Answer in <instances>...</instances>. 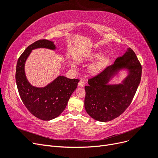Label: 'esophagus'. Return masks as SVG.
<instances>
[{
    "instance_id": "34e87169",
    "label": "esophagus",
    "mask_w": 158,
    "mask_h": 158,
    "mask_svg": "<svg viewBox=\"0 0 158 158\" xmlns=\"http://www.w3.org/2000/svg\"><path fill=\"white\" fill-rule=\"evenodd\" d=\"M78 85L80 87H84L85 85V83L83 82V81L81 80V81H80L79 83H78Z\"/></svg>"
}]
</instances>
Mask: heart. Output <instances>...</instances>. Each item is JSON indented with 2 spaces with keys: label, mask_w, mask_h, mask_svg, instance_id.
<instances>
[{
  "label": "heart",
  "mask_w": 158,
  "mask_h": 158,
  "mask_svg": "<svg viewBox=\"0 0 158 158\" xmlns=\"http://www.w3.org/2000/svg\"><path fill=\"white\" fill-rule=\"evenodd\" d=\"M103 52L102 51H95L89 54L86 58H85V60L92 61L94 60H97L99 59L100 57L101 58L99 59L97 62H95L89 67V71L92 73H97L98 72L101 70L105 65L106 64L108 61V57L107 56H103Z\"/></svg>",
  "instance_id": "heart-1"
}]
</instances>
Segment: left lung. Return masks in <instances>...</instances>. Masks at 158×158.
Returning <instances> with one entry per match:
<instances>
[{"instance_id": "left-lung-1", "label": "left lung", "mask_w": 158, "mask_h": 158, "mask_svg": "<svg viewBox=\"0 0 158 158\" xmlns=\"http://www.w3.org/2000/svg\"><path fill=\"white\" fill-rule=\"evenodd\" d=\"M124 71L127 75L120 83H109L114 78H120ZM141 76L140 62L135 52L128 48L113 64L88 80L84 99L87 113L100 122L110 121L121 115L131 103Z\"/></svg>"}]
</instances>
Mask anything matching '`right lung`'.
Segmentation results:
<instances>
[{
  "instance_id": "1",
  "label": "right lung",
  "mask_w": 158,
  "mask_h": 158,
  "mask_svg": "<svg viewBox=\"0 0 158 158\" xmlns=\"http://www.w3.org/2000/svg\"><path fill=\"white\" fill-rule=\"evenodd\" d=\"M40 48L57 49L55 41L47 40L37 41L28 46L18 59L16 82L20 98L28 111L41 120L50 121L63 113L80 80L59 75L44 87L33 86L26 77L25 64L31 51ZM63 57L66 59L65 56Z\"/></svg>"
}]
</instances>
